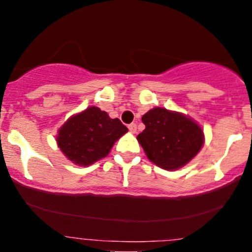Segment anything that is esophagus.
<instances>
[{"label":"esophagus","instance_id":"obj_1","mask_svg":"<svg viewBox=\"0 0 252 252\" xmlns=\"http://www.w3.org/2000/svg\"><path fill=\"white\" fill-rule=\"evenodd\" d=\"M128 129H129L130 132H132V134H135L136 130H137V126H136L135 123H131V124H129V126H128Z\"/></svg>","mask_w":252,"mask_h":252}]
</instances>
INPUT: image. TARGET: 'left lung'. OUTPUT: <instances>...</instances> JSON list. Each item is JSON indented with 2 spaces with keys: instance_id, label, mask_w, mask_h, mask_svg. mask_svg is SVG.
Returning a JSON list of instances; mask_svg holds the SVG:
<instances>
[{
  "instance_id": "1",
  "label": "left lung",
  "mask_w": 252,
  "mask_h": 252,
  "mask_svg": "<svg viewBox=\"0 0 252 252\" xmlns=\"http://www.w3.org/2000/svg\"><path fill=\"white\" fill-rule=\"evenodd\" d=\"M146 129L137 141L147 158L166 170L184 167L200 152L204 131L192 118L180 112L154 108L143 115Z\"/></svg>"
}]
</instances>
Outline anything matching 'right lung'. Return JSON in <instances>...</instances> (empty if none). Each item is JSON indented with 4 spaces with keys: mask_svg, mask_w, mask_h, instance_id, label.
I'll return each mask as SVG.
<instances>
[{
    "mask_svg": "<svg viewBox=\"0 0 252 252\" xmlns=\"http://www.w3.org/2000/svg\"><path fill=\"white\" fill-rule=\"evenodd\" d=\"M126 131L128 128L118 118H110L97 106H90L63 123L58 131L57 143L72 162L90 166L105 158Z\"/></svg>",
    "mask_w": 252,
    "mask_h": 252,
    "instance_id": "1",
    "label": "right lung"
}]
</instances>
